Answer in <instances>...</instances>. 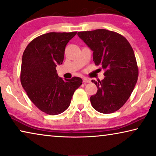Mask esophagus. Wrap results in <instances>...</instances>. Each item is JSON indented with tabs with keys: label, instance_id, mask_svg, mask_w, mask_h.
I'll return each mask as SVG.
<instances>
[{
	"label": "esophagus",
	"instance_id": "obj_1",
	"mask_svg": "<svg viewBox=\"0 0 156 156\" xmlns=\"http://www.w3.org/2000/svg\"><path fill=\"white\" fill-rule=\"evenodd\" d=\"M83 83H90V80L88 78H87L85 77L83 78Z\"/></svg>",
	"mask_w": 156,
	"mask_h": 156
}]
</instances>
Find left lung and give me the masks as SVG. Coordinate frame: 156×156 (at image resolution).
Segmentation results:
<instances>
[{
  "mask_svg": "<svg viewBox=\"0 0 156 156\" xmlns=\"http://www.w3.org/2000/svg\"><path fill=\"white\" fill-rule=\"evenodd\" d=\"M78 35L93 51L95 64L105 70L102 80H92L98 88L90 97L92 106L100 113L115 112L128 100L138 80L132 47L122 35L107 30L79 32Z\"/></svg>",
  "mask_w": 156,
  "mask_h": 156,
  "instance_id": "obj_1",
  "label": "left lung"
}]
</instances>
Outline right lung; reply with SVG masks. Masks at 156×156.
<instances>
[{"mask_svg": "<svg viewBox=\"0 0 156 156\" xmlns=\"http://www.w3.org/2000/svg\"><path fill=\"white\" fill-rule=\"evenodd\" d=\"M77 32H49L34 39L23 54L22 86L34 105L47 115L66 110L76 89L82 85L78 77H59L56 67L62 64L66 46Z\"/></svg>", "mask_w": 156, "mask_h": 156, "instance_id": "obj_1", "label": "right lung"}]
</instances>
